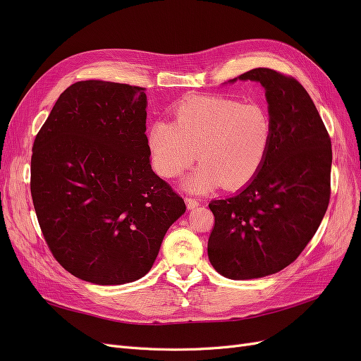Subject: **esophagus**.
<instances>
[{"label":"esophagus","mask_w":361,"mask_h":361,"mask_svg":"<svg viewBox=\"0 0 361 361\" xmlns=\"http://www.w3.org/2000/svg\"><path fill=\"white\" fill-rule=\"evenodd\" d=\"M187 206H188V209H194V207H197L199 206V202H197V199H192V197H187Z\"/></svg>","instance_id":"esophagus-1"}]
</instances>
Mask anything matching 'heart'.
<instances>
[{
  "label": "heart",
  "mask_w": 361,
  "mask_h": 361,
  "mask_svg": "<svg viewBox=\"0 0 361 361\" xmlns=\"http://www.w3.org/2000/svg\"><path fill=\"white\" fill-rule=\"evenodd\" d=\"M271 141L264 106L224 96L187 97L173 106V122L159 120L147 134L152 166L162 178H178L199 159L202 166L183 183L192 192L243 187L264 166Z\"/></svg>",
  "instance_id": "1"
}]
</instances>
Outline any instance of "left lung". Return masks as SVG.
<instances>
[{"label": "left lung", "mask_w": 361, "mask_h": 361, "mask_svg": "<svg viewBox=\"0 0 361 361\" xmlns=\"http://www.w3.org/2000/svg\"><path fill=\"white\" fill-rule=\"evenodd\" d=\"M265 89L272 141L247 187L209 203L207 256L221 276L260 279L290 265L318 231L330 202L331 140L309 93L292 76L257 68L231 80Z\"/></svg>", "instance_id": "left-lung-1"}]
</instances>
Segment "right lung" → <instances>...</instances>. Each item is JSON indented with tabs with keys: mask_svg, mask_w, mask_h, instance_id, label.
Returning a JSON list of instances; mask_svg holds the SVG:
<instances>
[{
	"mask_svg": "<svg viewBox=\"0 0 361 361\" xmlns=\"http://www.w3.org/2000/svg\"><path fill=\"white\" fill-rule=\"evenodd\" d=\"M145 90L75 82L32 145L30 187L43 238L64 269L96 285L146 276L187 209L152 170Z\"/></svg>",
	"mask_w": 361,
	"mask_h": 361,
	"instance_id": "right-lung-1",
	"label": "right lung"
}]
</instances>
